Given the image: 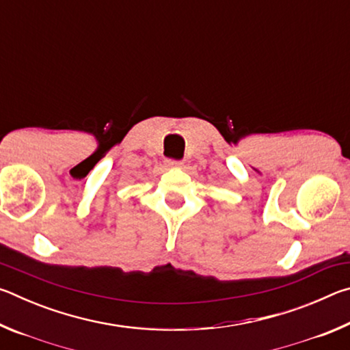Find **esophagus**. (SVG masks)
I'll use <instances>...</instances> for the list:
<instances>
[{
	"mask_svg": "<svg viewBox=\"0 0 350 350\" xmlns=\"http://www.w3.org/2000/svg\"><path fill=\"white\" fill-rule=\"evenodd\" d=\"M167 167H170V168H180L182 167V161H174V159H168Z\"/></svg>",
	"mask_w": 350,
	"mask_h": 350,
	"instance_id": "1",
	"label": "esophagus"
}]
</instances>
